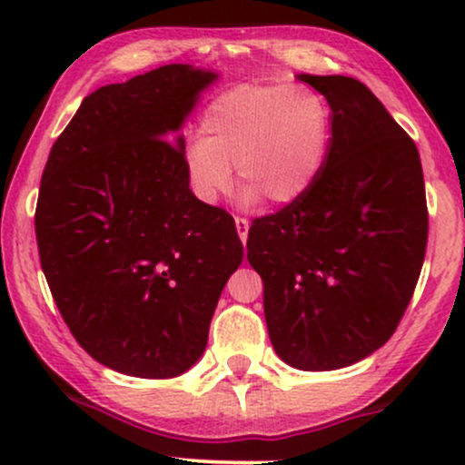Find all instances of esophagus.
Masks as SVG:
<instances>
[{
	"instance_id": "34e87169",
	"label": "esophagus",
	"mask_w": 465,
	"mask_h": 465,
	"mask_svg": "<svg viewBox=\"0 0 465 465\" xmlns=\"http://www.w3.org/2000/svg\"><path fill=\"white\" fill-rule=\"evenodd\" d=\"M233 221H236V232H238L240 240H242V242H247V236H249V221H247V218H242V216H236V218H233Z\"/></svg>"
}]
</instances>
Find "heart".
Returning <instances> with one entry per match:
<instances>
[{"label": "heart", "mask_w": 465, "mask_h": 465, "mask_svg": "<svg viewBox=\"0 0 465 465\" xmlns=\"http://www.w3.org/2000/svg\"><path fill=\"white\" fill-rule=\"evenodd\" d=\"M330 106L306 84L242 83L203 111L201 140L185 153L194 192L214 203L232 185V165L244 205L264 196L273 205L302 199L328 157Z\"/></svg>", "instance_id": "heart-1"}]
</instances>
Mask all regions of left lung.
Segmentation results:
<instances>
[{
	"label": "left lung",
	"mask_w": 465,
	"mask_h": 465,
	"mask_svg": "<svg viewBox=\"0 0 465 465\" xmlns=\"http://www.w3.org/2000/svg\"><path fill=\"white\" fill-rule=\"evenodd\" d=\"M332 120L312 188L251 223L271 343L297 370L328 371L387 343L407 311L429 240L415 142L361 80L308 76Z\"/></svg>",
	"instance_id": "8db88e82"
}]
</instances>
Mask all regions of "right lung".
<instances>
[{
	"mask_svg": "<svg viewBox=\"0 0 465 465\" xmlns=\"http://www.w3.org/2000/svg\"><path fill=\"white\" fill-rule=\"evenodd\" d=\"M214 78L173 63L95 89L47 157L41 269L80 348L120 373L190 370L242 262L233 218L192 194L183 137L170 142Z\"/></svg>",
	"mask_w": 465,
	"mask_h": 465,
	"instance_id": "obj_1",
	"label": "right lung"
}]
</instances>
